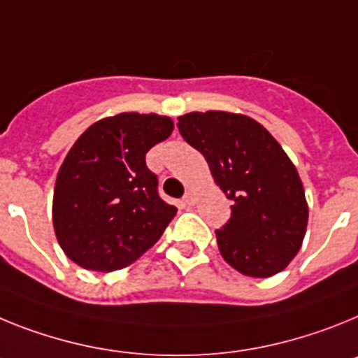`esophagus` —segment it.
I'll return each mask as SVG.
<instances>
[{
  "label": "esophagus",
  "instance_id": "obj_1",
  "mask_svg": "<svg viewBox=\"0 0 358 358\" xmlns=\"http://www.w3.org/2000/svg\"><path fill=\"white\" fill-rule=\"evenodd\" d=\"M183 203L185 205H194L196 203V194L192 191H187L185 192V196H183Z\"/></svg>",
  "mask_w": 358,
  "mask_h": 358
}]
</instances>
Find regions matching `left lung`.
Here are the masks:
<instances>
[{"mask_svg":"<svg viewBox=\"0 0 358 358\" xmlns=\"http://www.w3.org/2000/svg\"><path fill=\"white\" fill-rule=\"evenodd\" d=\"M178 129L232 200L231 220L216 231L223 259L248 278H270L287 268L303 245L308 203L285 149L241 113L192 111L178 117Z\"/></svg>","mask_w":358,"mask_h":358,"instance_id":"left-lung-1","label":"left lung"}]
</instances>
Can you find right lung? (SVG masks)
Here are the masks:
<instances>
[{
    "instance_id": "add662e5",
    "label": "right lung",
    "mask_w": 358,
    "mask_h": 358,
    "mask_svg": "<svg viewBox=\"0 0 358 358\" xmlns=\"http://www.w3.org/2000/svg\"><path fill=\"white\" fill-rule=\"evenodd\" d=\"M173 127L164 115L127 111L97 120L71 145L55 180L52 222L73 263L113 272L160 239L176 207L158 196L145 153Z\"/></svg>"
}]
</instances>
